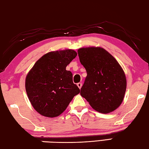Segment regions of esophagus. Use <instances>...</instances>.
Here are the masks:
<instances>
[{
    "instance_id": "34e87169",
    "label": "esophagus",
    "mask_w": 149,
    "mask_h": 149,
    "mask_svg": "<svg viewBox=\"0 0 149 149\" xmlns=\"http://www.w3.org/2000/svg\"><path fill=\"white\" fill-rule=\"evenodd\" d=\"M77 86H78V88H79V89H81V88H82V83L79 82V83L77 84Z\"/></svg>"
}]
</instances>
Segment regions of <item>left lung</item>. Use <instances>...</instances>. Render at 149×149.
I'll return each instance as SVG.
<instances>
[{
	"mask_svg": "<svg viewBox=\"0 0 149 149\" xmlns=\"http://www.w3.org/2000/svg\"><path fill=\"white\" fill-rule=\"evenodd\" d=\"M78 54L87 72L81 96L100 113L114 111L122 103L127 89L122 67L113 56L101 47L81 48Z\"/></svg>",
	"mask_w": 149,
	"mask_h": 149,
	"instance_id": "8db88e82",
	"label": "left lung"
}]
</instances>
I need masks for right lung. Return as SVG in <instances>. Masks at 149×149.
Returning <instances> with one entry per match:
<instances>
[{
    "mask_svg": "<svg viewBox=\"0 0 149 149\" xmlns=\"http://www.w3.org/2000/svg\"><path fill=\"white\" fill-rule=\"evenodd\" d=\"M77 56L71 49L47 53L28 73L25 88L30 103L39 113L47 117L60 116L80 89L72 82L66 67Z\"/></svg>",
    "mask_w": 149,
    "mask_h": 149,
    "instance_id": "1",
    "label": "right lung"
}]
</instances>
